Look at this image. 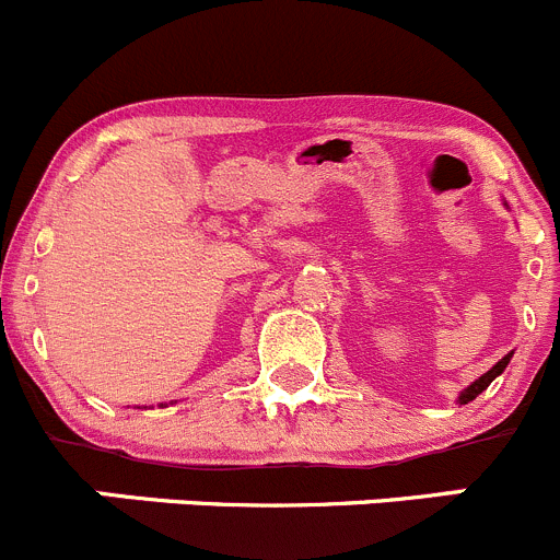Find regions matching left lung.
<instances>
[{"label": "left lung", "mask_w": 560, "mask_h": 560, "mask_svg": "<svg viewBox=\"0 0 560 560\" xmlns=\"http://www.w3.org/2000/svg\"><path fill=\"white\" fill-rule=\"evenodd\" d=\"M509 360H511V354H505L503 360H500L498 365H492V369H489L487 374H483V376H478V380L472 382V385L467 387L465 393H462V396H459V404H467V401H472V398H476L478 393H483V390H487V387L492 385V380H494V376H500V374H503V369H505V365H509Z\"/></svg>", "instance_id": "1"}]
</instances>
